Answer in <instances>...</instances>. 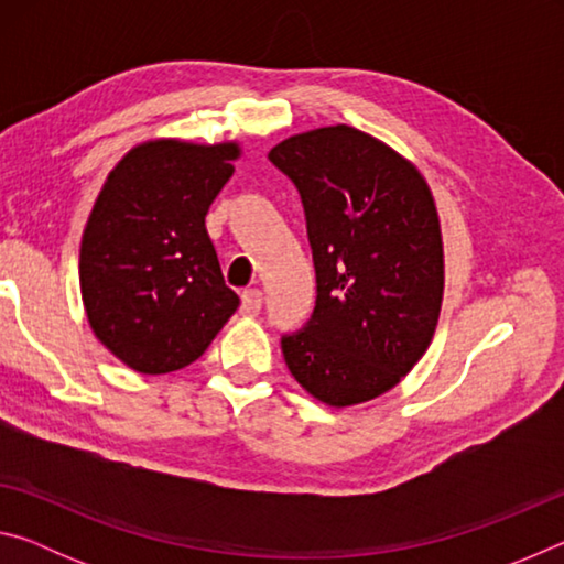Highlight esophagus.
<instances>
[{"mask_svg":"<svg viewBox=\"0 0 564 564\" xmlns=\"http://www.w3.org/2000/svg\"><path fill=\"white\" fill-rule=\"evenodd\" d=\"M261 303H263V293L259 289H246L241 295V311L246 316H256V313L261 311Z\"/></svg>","mask_w":564,"mask_h":564,"instance_id":"1","label":"esophagus"}]
</instances>
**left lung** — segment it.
I'll list each match as a JSON object with an SVG mask.
<instances>
[{"mask_svg":"<svg viewBox=\"0 0 564 564\" xmlns=\"http://www.w3.org/2000/svg\"><path fill=\"white\" fill-rule=\"evenodd\" d=\"M269 159L299 188L316 308L281 338L291 376L330 408L395 388L433 340L445 263L431 188L405 156L346 123L281 141Z\"/></svg>","mask_w":564,"mask_h":564,"instance_id":"left-lung-1","label":"left lung"}]
</instances>
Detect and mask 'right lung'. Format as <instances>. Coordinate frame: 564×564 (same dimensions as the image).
I'll use <instances>...</instances> for the list:
<instances>
[{"mask_svg": "<svg viewBox=\"0 0 564 564\" xmlns=\"http://www.w3.org/2000/svg\"><path fill=\"white\" fill-rule=\"evenodd\" d=\"M238 156L236 141H144L94 202L79 251L84 311L94 336L139 373L202 358L241 303L206 231Z\"/></svg>", "mask_w": 564, "mask_h": 564, "instance_id": "right-lung-1", "label": "right lung"}]
</instances>
